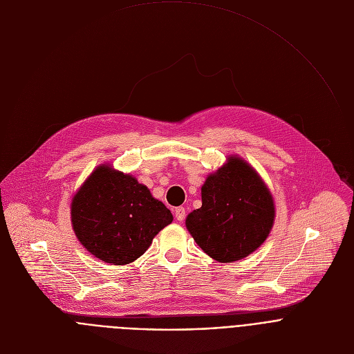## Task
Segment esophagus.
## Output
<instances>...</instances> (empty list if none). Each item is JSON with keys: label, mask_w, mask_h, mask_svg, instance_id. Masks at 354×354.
Listing matches in <instances>:
<instances>
[{"label": "esophagus", "mask_w": 354, "mask_h": 354, "mask_svg": "<svg viewBox=\"0 0 354 354\" xmlns=\"http://www.w3.org/2000/svg\"><path fill=\"white\" fill-rule=\"evenodd\" d=\"M174 215H176V219H177V221H180V222L184 221V219H185V208H184V207L176 208Z\"/></svg>", "instance_id": "obj_1"}]
</instances>
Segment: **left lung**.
I'll use <instances>...</instances> for the list:
<instances>
[{
	"label": "left lung",
	"mask_w": 354,
	"mask_h": 354,
	"mask_svg": "<svg viewBox=\"0 0 354 354\" xmlns=\"http://www.w3.org/2000/svg\"><path fill=\"white\" fill-rule=\"evenodd\" d=\"M203 207L185 219L197 245L221 263L253 253L267 239L274 204L259 174L239 157L211 174L201 188Z\"/></svg>",
	"instance_id": "left-lung-1"
}]
</instances>
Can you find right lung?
<instances>
[{
    "label": "right lung",
    "mask_w": 354,
    "mask_h": 354,
    "mask_svg": "<svg viewBox=\"0 0 354 354\" xmlns=\"http://www.w3.org/2000/svg\"><path fill=\"white\" fill-rule=\"evenodd\" d=\"M166 205L129 174L100 166L71 203L75 236L97 259L122 266L140 257L171 223Z\"/></svg>",
    "instance_id": "right-lung-1"
}]
</instances>
